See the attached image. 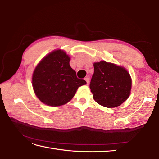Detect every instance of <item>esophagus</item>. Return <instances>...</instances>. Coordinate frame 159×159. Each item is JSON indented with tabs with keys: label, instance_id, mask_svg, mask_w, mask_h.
<instances>
[{
	"label": "esophagus",
	"instance_id": "1",
	"mask_svg": "<svg viewBox=\"0 0 159 159\" xmlns=\"http://www.w3.org/2000/svg\"><path fill=\"white\" fill-rule=\"evenodd\" d=\"M85 80L86 81V82H87V84H89V78L88 76L85 77Z\"/></svg>",
	"mask_w": 159,
	"mask_h": 159
}]
</instances>
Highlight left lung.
<instances>
[{"label": "left lung", "mask_w": 159, "mask_h": 159, "mask_svg": "<svg viewBox=\"0 0 159 159\" xmlns=\"http://www.w3.org/2000/svg\"><path fill=\"white\" fill-rule=\"evenodd\" d=\"M89 88L94 100L108 108L119 106L131 93V78L123 67L101 61L93 64Z\"/></svg>", "instance_id": "obj_1"}]
</instances>
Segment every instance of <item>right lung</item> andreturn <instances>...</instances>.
Instances as JSON below:
<instances>
[{
  "label": "right lung",
  "mask_w": 159,
  "mask_h": 159,
  "mask_svg": "<svg viewBox=\"0 0 159 159\" xmlns=\"http://www.w3.org/2000/svg\"><path fill=\"white\" fill-rule=\"evenodd\" d=\"M70 57L62 50L46 56L34 71L32 85L38 98L52 107L68 103L80 86L86 84L77 78L70 66Z\"/></svg>",
  "instance_id": "right-lung-1"
}]
</instances>
